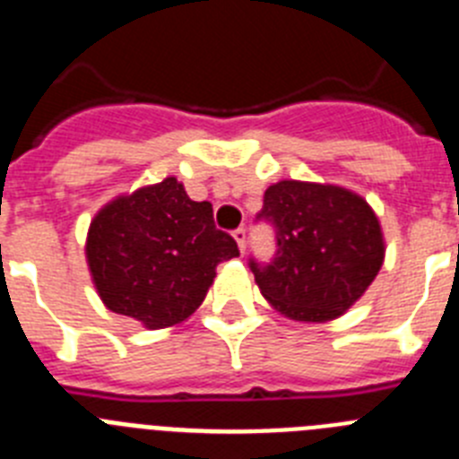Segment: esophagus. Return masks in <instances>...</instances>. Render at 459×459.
<instances>
[{"instance_id":"esophagus-1","label":"esophagus","mask_w":459,"mask_h":459,"mask_svg":"<svg viewBox=\"0 0 459 459\" xmlns=\"http://www.w3.org/2000/svg\"><path fill=\"white\" fill-rule=\"evenodd\" d=\"M234 241H237L238 250H241V253H246V230H243V227H238L237 232H234Z\"/></svg>"}]
</instances>
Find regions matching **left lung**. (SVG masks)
I'll list each match as a JSON object with an SVG mask.
<instances>
[{"instance_id":"1","label":"left lung","mask_w":459,"mask_h":459,"mask_svg":"<svg viewBox=\"0 0 459 459\" xmlns=\"http://www.w3.org/2000/svg\"><path fill=\"white\" fill-rule=\"evenodd\" d=\"M259 218L275 227L278 253L250 269L275 312L303 324L342 317L386 257L384 230L363 195L338 184L282 179L264 193Z\"/></svg>"}]
</instances>
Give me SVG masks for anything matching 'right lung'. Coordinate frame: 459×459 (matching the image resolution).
Instances as JSON below:
<instances>
[{
    "mask_svg": "<svg viewBox=\"0 0 459 459\" xmlns=\"http://www.w3.org/2000/svg\"><path fill=\"white\" fill-rule=\"evenodd\" d=\"M237 255V241L213 225L209 202L190 200L177 177L105 202L84 241L103 306L149 331L186 322L213 285L216 266Z\"/></svg>",
    "mask_w": 459,
    "mask_h": 459,
    "instance_id": "obj_1",
    "label": "right lung"
}]
</instances>
